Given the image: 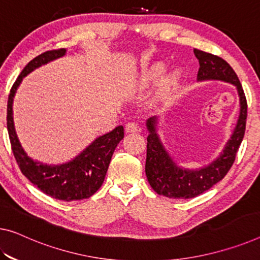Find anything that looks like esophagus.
<instances>
[{"label": "esophagus", "instance_id": "1", "mask_svg": "<svg viewBox=\"0 0 260 260\" xmlns=\"http://www.w3.org/2000/svg\"><path fill=\"white\" fill-rule=\"evenodd\" d=\"M125 131L126 133H137L138 131V124L135 122H129L125 125Z\"/></svg>", "mask_w": 260, "mask_h": 260}]
</instances>
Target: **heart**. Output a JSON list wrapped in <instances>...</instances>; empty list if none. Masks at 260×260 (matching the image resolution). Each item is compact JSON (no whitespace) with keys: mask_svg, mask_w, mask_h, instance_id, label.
Listing matches in <instances>:
<instances>
[{"mask_svg":"<svg viewBox=\"0 0 260 260\" xmlns=\"http://www.w3.org/2000/svg\"><path fill=\"white\" fill-rule=\"evenodd\" d=\"M164 70H165V66H164L162 63H159V62L154 63V65H152L149 70H147L145 78L147 80L158 79L161 75ZM175 79H177V74L171 73L170 75H167V77L165 78V83H167V85H171V83H173L175 81Z\"/></svg>","mask_w":260,"mask_h":260,"instance_id":"obj_1","label":"heart"}]
</instances>
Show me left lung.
<instances>
[{"label": "left lung", "instance_id": "left-lung-1", "mask_svg": "<svg viewBox=\"0 0 260 260\" xmlns=\"http://www.w3.org/2000/svg\"><path fill=\"white\" fill-rule=\"evenodd\" d=\"M194 54L200 63L198 72L199 81L222 80L233 83L238 91L241 110L234 134L228 141L221 155L210 165L195 171L180 169L177 166V164L164 149L160 139L155 133L157 117L147 119L146 126L150 135L147 136L145 173L155 193L170 199L195 198L222 180L233 166L245 134L247 103L237 74L224 59L217 55L198 49H194Z\"/></svg>", "mask_w": 260, "mask_h": 260}]
</instances>
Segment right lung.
Instances as JSON below:
<instances>
[{"label":"right lung","instance_id":"obj_1","mask_svg":"<svg viewBox=\"0 0 260 260\" xmlns=\"http://www.w3.org/2000/svg\"><path fill=\"white\" fill-rule=\"evenodd\" d=\"M65 53V49L46 51L34 58L24 67L11 87L8 98L7 127L11 149L22 173L43 193L53 199L70 202L73 200L88 199L102 186L114 151L124 137V129L119 125L110 133L100 136L73 160L61 165H46L35 161L26 154L18 141L14 125L13 102L15 93L25 75L39 66L62 57Z\"/></svg>","mask_w":260,"mask_h":260}]
</instances>
